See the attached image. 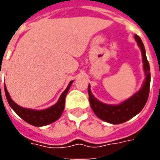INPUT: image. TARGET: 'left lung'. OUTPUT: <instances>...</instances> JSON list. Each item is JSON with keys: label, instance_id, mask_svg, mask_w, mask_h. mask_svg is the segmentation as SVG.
I'll use <instances>...</instances> for the list:
<instances>
[{"label": "left lung", "instance_id": "1", "mask_svg": "<svg viewBox=\"0 0 160 160\" xmlns=\"http://www.w3.org/2000/svg\"><path fill=\"white\" fill-rule=\"evenodd\" d=\"M134 38L141 51L143 70L145 73V80L140 90L134 93L130 98L126 100L121 102L118 104H108L101 102L91 92L90 85L88 86V94L89 101L92 110L95 115L101 120L111 124H120L127 122L134 116L139 114L144 108L149 95L150 89V66L147 59L146 50L141 38L138 35H134Z\"/></svg>", "mask_w": 160, "mask_h": 160}]
</instances>
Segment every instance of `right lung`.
<instances>
[{
	"instance_id": "1",
	"label": "right lung",
	"mask_w": 160,
	"mask_h": 160,
	"mask_svg": "<svg viewBox=\"0 0 160 160\" xmlns=\"http://www.w3.org/2000/svg\"><path fill=\"white\" fill-rule=\"evenodd\" d=\"M73 82V80L70 81L68 86L67 87L62 93L61 94L59 99L56 104L44 110H33L29 108L21 107L11 98L6 86H4V90H5L7 100L8 102L10 107L15 111L16 114L19 116L27 123L35 127H42L56 122L62 116L65 107V98Z\"/></svg>"
}]
</instances>
